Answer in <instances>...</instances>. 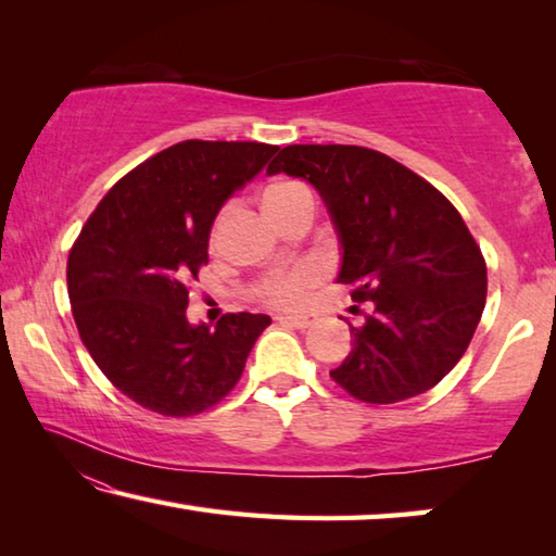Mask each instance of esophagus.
Instances as JSON below:
<instances>
[{
    "instance_id": "esophagus-1",
    "label": "esophagus",
    "mask_w": 556,
    "mask_h": 556,
    "mask_svg": "<svg viewBox=\"0 0 556 556\" xmlns=\"http://www.w3.org/2000/svg\"><path fill=\"white\" fill-rule=\"evenodd\" d=\"M279 321L294 326V328H308V326L316 324V316H312V314H287V316H279Z\"/></svg>"
}]
</instances>
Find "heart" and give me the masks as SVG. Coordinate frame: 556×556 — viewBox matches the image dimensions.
I'll list each match as a JSON object with an SVG mask.
<instances>
[{"mask_svg":"<svg viewBox=\"0 0 556 556\" xmlns=\"http://www.w3.org/2000/svg\"><path fill=\"white\" fill-rule=\"evenodd\" d=\"M291 188H299L296 184H277L267 188L265 195L271 193H285L291 191ZM318 277H321V271H318L316 265H299L291 271H279V275H271L262 291H265V296L277 301V304H296L299 299L306 296V291L312 289Z\"/></svg>","mask_w":556,"mask_h":556,"instance_id":"heart-1","label":"heart"}]
</instances>
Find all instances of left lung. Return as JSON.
<instances>
[{"label": "left lung", "mask_w": 556, "mask_h": 556, "mask_svg": "<svg viewBox=\"0 0 556 556\" xmlns=\"http://www.w3.org/2000/svg\"><path fill=\"white\" fill-rule=\"evenodd\" d=\"M267 174L304 178L341 242L336 281L368 301L331 378L353 397L392 404L448 375L485 306V262L464 218L434 186L375 149L289 144Z\"/></svg>", "instance_id": "left-lung-1"}]
</instances>
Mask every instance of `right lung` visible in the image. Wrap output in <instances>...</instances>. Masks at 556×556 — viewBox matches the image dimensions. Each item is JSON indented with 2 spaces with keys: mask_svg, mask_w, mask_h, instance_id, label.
Wrapping results in <instances>:
<instances>
[{
  "mask_svg": "<svg viewBox=\"0 0 556 556\" xmlns=\"http://www.w3.org/2000/svg\"><path fill=\"white\" fill-rule=\"evenodd\" d=\"M279 147L186 139L119 178L68 255L73 318L115 388L164 417L213 407L240 380L267 314L186 318L188 279L208 262L225 201Z\"/></svg>",
  "mask_w": 556,
  "mask_h": 556,
  "instance_id": "add662e5",
  "label": "right lung"
}]
</instances>
